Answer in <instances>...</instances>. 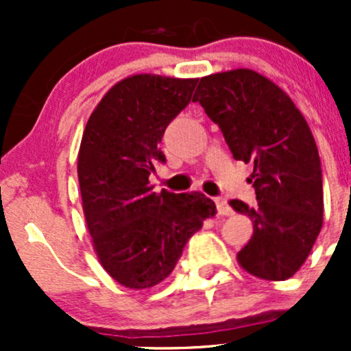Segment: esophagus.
<instances>
[{"label":"esophagus","mask_w":351,"mask_h":351,"mask_svg":"<svg viewBox=\"0 0 351 351\" xmlns=\"http://www.w3.org/2000/svg\"><path fill=\"white\" fill-rule=\"evenodd\" d=\"M214 202H215V205H217V212H219V214H221V215H231L232 214L231 207H229L228 200H226L224 197L214 198Z\"/></svg>","instance_id":"34e87169"}]
</instances>
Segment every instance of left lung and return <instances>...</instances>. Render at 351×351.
Returning <instances> with one entry per match:
<instances>
[{
  "mask_svg": "<svg viewBox=\"0 0 351 351\" xmlns=\"http://www.w3.org/2000/svg\"><path fill=\"white\" fill-rule=\"evenodd\" d=\"M193 100L221 127L234 159L253 165L258 205L229 202L253 222L239 267L263 280H287L323 228L321 161L306 119L280 86L246 67L200 77Z\"/></svg>",
  "mask_w": 351,
  "mask_h": 351,
  "instance_id": "1",
  "label": "left lung"
}]
</instances>
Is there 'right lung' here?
Wrapping results in <instances>:
<instances>
[{"label":"right lung","instance_id":"add662e5","mask_svg":"<svg viewBox=\"0 0 351 351\" xmlns=\"http://www.w3.org/2000/svg\"><path fill=\"white\" fill-rule=\"evenodd\" d=\"M197 77L132 74L113 84L84 127L77 153L83 214L98 261L127 289H151L214 217L200 192L156 193L149 175L168 123L192 100Z\"/></svg>","mask_w":351,"mask_h":351}]
</instances>
